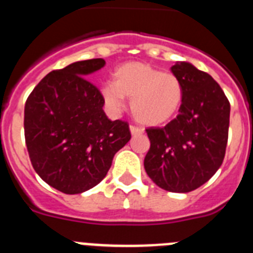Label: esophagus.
I'll use <instances>...</instances> for the list:
<instances>
[{
  "label": "esophagus",
  "instance_id": "34e87169",
  "mask_svg": "<svg viewBox=\"0 0 253 253\" xmlns=\"http://www.w3.org/2000/svg\"><path fill=\"white\" fill-rule=\"evenodd\" d=\"M143 129L138 128V126H134V125H130V133L131 135H139V134H143Z\"/></svg>",
  "mask_w": 253,
  "mask_h": 253
}]
</instances>
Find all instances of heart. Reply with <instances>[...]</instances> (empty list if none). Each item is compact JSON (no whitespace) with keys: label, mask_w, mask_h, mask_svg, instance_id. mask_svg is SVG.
<instances>
[{"label":"heart","mask_w":253,"mask_h":253,"mask_svg":"<svg viewBox=\"0 0 253 253\" xmlns=\"http://www.w3.org/2000/svg\"><path fill=\"white\" fill-rule=\"evenodd\" d=\"M105 104L118 113L131 99V113L140 124L156 126L171 120L184 99L181 81L172 73L142 62H129L115 71V82L107 81L100 88Z\"/></svg>","instance_id":"1"}]
</instances>
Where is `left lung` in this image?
I'll use <instances>...</instances> for the list:
<instances>
[{
    "label": "left lung",
    "mask_w": 253,
    "mask_h": 253,
    "mask_svg": "<svg viewBox=\"0 0 253 253\" xmlns=\"http://www.w3.org/2000/svg\"><path fill=\"white\" fill-rule=\"evenodd\" d=\"M171 72L182 84L184 99L178 115L165 128L146 130L151 148L144 169L161 189L189 193L222 166L231 105L214 78L189 62H177Z\"/></svg>",
    "instance_id": "1"
}]
</instances>
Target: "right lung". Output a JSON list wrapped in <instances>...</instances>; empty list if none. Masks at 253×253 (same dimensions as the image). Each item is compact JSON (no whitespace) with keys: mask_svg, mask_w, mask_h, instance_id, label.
<instances>
[{"mask_svg":"<svg viewBox=\"0 0 253 253\" xmlns=\"http://www.w3.org/2000/svg\"><path fill=\"white\" fill-rule=\"evenodd\" d=\"M104 66L96 58L51 71L26 100L31 165L46 184L69 195L99 184L131 137L128 123L107 118L101 92L86 78Z\"/></svg>","mask_w":253,"mask_h":253,"instance_id":"right-lung-1","label":"right lung"}]
</instances>
